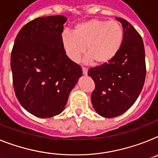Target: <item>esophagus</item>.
Listing matches in <instances>:
<instances>
[{"instance_id": "1", "label": "esophagus", "mask_w": 158, "mask_h": 158, "mask_svg": "<svg viewBox=\"0 0 158 158\" xmlns=\"http://www.w3.org/2000/svg\"><path fill=\"white\" fill-rule=\"evenodd\" d=\"M83 75H87V69L85 68V67H83Z\"/></svg>"}]
</instances>
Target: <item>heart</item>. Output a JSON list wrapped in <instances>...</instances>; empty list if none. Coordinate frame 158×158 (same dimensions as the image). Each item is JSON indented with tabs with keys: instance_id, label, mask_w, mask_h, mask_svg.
I'll list each match as a JSON object with an SVG mask.
<instances>
[{
	"instance_id": "obj_1",
	"label": "heart",
	"mask_w": 158,
	"mask_h": 158,
	"mask_svg": "<svg viewBox=\"0 0 158 158\" xmlns=\"http://www.w3.org/2000/svg\"><path fill=\"white\" fill-rule=\"evenodd\" d=\"M124 30L116 21L91 19L79 23L74 33L63 32L62 42L69 59L79 61L85 52L87 64L104 65L109 63L120 51L124 41Z\"/></svg>"
}]
</instances>
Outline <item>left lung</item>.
I'll return each instance as SVG.
<instances>
[{
    "instance_id": "left-lung-1",
    "label": "left lung",
    "mask_w": 158,
    "mask_h": 158,
    "mask_svg": "<svg viewBox=\"0 0 158 158\" xmlns=\"http://www.w3.org/2000/svg\"><path fill=\"white\" fill-rule=\"evenodd\" d=\"M124 29L120 51L109 63L92 67L88 75L95 82L91 103L99 115L116 117L130 108L138 98L146 75L144 43L135 28L118 18Z\"/></svg>"
}]
</instances>
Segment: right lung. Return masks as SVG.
<instances>
[{
    "mask_svg": "<svg viewBox=\"0 0 158 158\" xmlns=\"http://www.w3.org/2000/svg\"><path fill=\"white\" fill-rule=\"evenodd\" d=\"M64 16L42 17L28 22L16 37L11 53L13 83L21 105L35 116L63 112L83 75L66 54L62 42Z\"/></svg>",
    "mask_w": 158,
    "mask_h": 158,
    "instance_id": "1",
    "label": "right lung"
}]
</instances>
